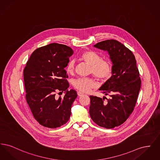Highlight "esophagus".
I'll return each instance as SVG.
<instances>
[{
    "instance_id": "34e87169",
    "label": "esophagus",
    "mask_w": 160,
    "mask_h": 160,
    "mask_svg": "<svg viewBox=\"0 0 160 160\" xmlns=\"http://www.w3.org/2000/svg\"><path fill=\"white\" fill-rule=\"evenodd\" d=\"M77 95H78V96H79V97H82V96L83 95L84 93H83L81 92H77Z\"/></svg>"
}]
</instances>
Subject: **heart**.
<instances>
[{
    "mask_svg": "<svg viewBox=\"0 0 160 160\" xmlns=\"http://www.w3.org/2000/svg\"><path fill=\"white\" fill-rule=\"evenodd\" d=\"M80 61L91 66V73L101 82H106L112 75V66L109 61L102 59L98 54L91 51H85L79 56ZM76 69V62L74 60L69 61L66 70L72 74ZM73 86L77 90L82 92H90L97 87L95 82L89 78H80L73 82Z\"/></svg>",
    "mask_w": 160,
    "mask_h": 160,
    "instance_id": "1",
    "label": "heart"
}]
</instances>
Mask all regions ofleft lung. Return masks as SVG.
Returning <instances> with one entry per match:
<instances>
[{"label": "left lung", "instance_id": "obj_1", "mask_svg": "<svg viewBox=\"0 0 160 160\" xmlns=\"http://www.w3.org/2000/svg\"><path fill=\"white\" fill-rule=\"evenodd\" d=\"M94 47L107 51L112 62V76L99 89L110 98L90 96L89 114L99 127L114 128L125 122L134 110L141 80L132 52L120 42L108 39Z\"/></svg>", "mask_w": 160, "mask_h": 160}]
</instances>
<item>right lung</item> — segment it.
<instances>
[{
	"label": "right lung",
	"mask_w": 160,
	"mask_h": 160,
	"mask_svg": "<svg viewBox=\"0 0 160 160\" xmlns=\"http://www.w3.org/2000/svg\"><path fill=\"white\" fill-rule=\"evenodd\" d=\"M72 54L69 47L52 43L35 50L24 69L26 99L35 119L45 127H60L70 118L77 94L73 89L67 90L65 68ZM63 91V98L56 97V91Z\"/></svg>",
	"instance_id": "obj_1"
}]
</instances>
